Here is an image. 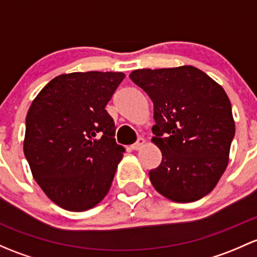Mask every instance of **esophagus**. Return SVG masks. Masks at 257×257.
<instances>
[{
    "label": "esophagus",
    "instance_id": "1",
    "mask_svg": "<svg viewBox=\"0 0 257 257\" xmlns=\"http://www.w3.org/2000/svg\"><path fill=\"white\" fill-rule=\"evenodd\" d=\"M144 144H145V140L143 139V138H139L137 143H134L133 145H131V148L133 150H140L143 147H144Z\"/></svg>",
    "mask_w": 257,
    "mask_h": 257
}]
</instances>
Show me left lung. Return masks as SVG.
<instances>
[{
	"label": "left lung",
	"instance_id": "obj_1",
	"mask_svg": "<svg viewBox=\"0 0 257 257\" xmlns=\"http://www.w3.org/2000/svg\"><path fill=\"white\" fill-rule=\"evenodd\" d=\"M129 77L154 104L151 140L163 154L161 164L149 172L154 188L178 203L207 196L228 166L235 134L224 88L188 65L134 70Z\"/></svg>",
	"mask_w": 257,
	"mask_h": 257
}]
</instances>
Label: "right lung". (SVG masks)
<instances>
[{
  "label": "right lung",
  "instance_id": "right-lung-1",
  "mask_svg": "<svg viewBox=\"0 0 257 257\" xmlns=\"http://www.w3.org/2000/svg\"><path fill=\"white\" fill-rule=\"evenodd\" d=\"M124 77L109 71L59 75L29 107L24 155L40 188L64 209H91L109 191L124 148L104 108Z\"/></svg>",
  "mask_w": 257,
  "mask_h": 257
}]
</instances>
